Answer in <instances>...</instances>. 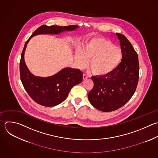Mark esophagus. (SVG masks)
Returning <instances> with one entry per match:
<instances>
[{
    "mask_svg": "<svg viewBox=\"0 0 158 158\" xmlns=\"http://www.w3.org/2000/svg\"><path fill=\"white\" fill-rule=\"evenodd\" d=\"M88 77L86 74H83V80H86Z\"/></svg>",
    "mask_w": 158,
    "mask_h": 158,
    "instance_id": "esophagus-1",
    "label": "esophagus"
}]
</instances>
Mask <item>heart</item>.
<instances>
[{
  "label": "heart",
  "instance_id": "b5f03b06",
  "mask_svg": "<svg viewBox=\"0 0 158 158\" xmlns=\"http://www.w3.org/2000/svg\"><path fill=\"white\" fill-rule=\"evenodd\" d=\"M121 59V49L102 38L91 39L84 45L82 52L78 51L75 54L78 66L84 68L89 60V68L96 75H104L113 71Z\"/></svg>",
  "mask_w": 158,
  "mask_h": 158
}]
</instances>
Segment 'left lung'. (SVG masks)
Masks as SVG:
<instances>
[{"label": "left lung", "instance_id": "left-lung-1", "mask_svg": "<svg viewBox=\"0 0 158 158\" xmlns=\"http://www.w3.org/2000/svg\"><path fill=\"white\" fill-rule=\"evenodd\" d=\"M120 41L122 61L111 72L91 77L94 83L88 99L96 109L102 112L115 110L132 97L139 79L138 54L127 38L116 33Z\"/></svg>", "mask_w": 158, "mask_h": 158}]
</instances>
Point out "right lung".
Instances as JSON below:
<instances>
[{
  "mask_svg": "<svg viewBox=\"0 0 158 158\" xmlns=\"http://www.w3.org/2000/svg\"><path fill=\"white\" fill-rule=\"evenodd\" d=\"M77 28L78 27L77 25H42L25 43L20 63V78L26 91L36 103L46 107H52L60 104L67 98L71 89L82 81L83 73L79 69L68 67L49 77L35 76L29 71L24 60L27 44L31 38L36 35H57L64 31H73Z\"/></svg>",
  "mask_w": 158,
  "mask_h": 158,
  "instance_id": "obj_1",
  "label": "right lung"
}]
</instances>
